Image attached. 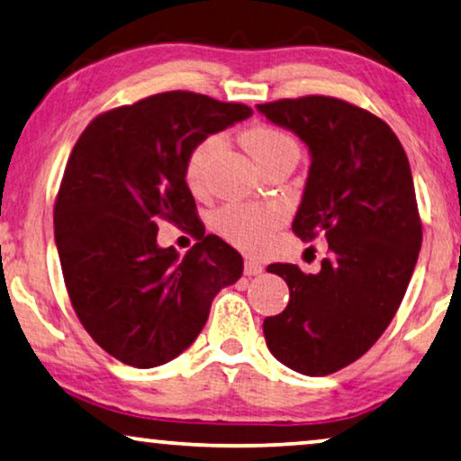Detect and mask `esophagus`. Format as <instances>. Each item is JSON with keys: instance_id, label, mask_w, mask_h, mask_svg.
Wrapping results in <instances>:
<instances>
[{"instance_id": "34e87169", "label": "esophagus", "mask_w": 461, "mask_h": 461, "mask_svg": "<svg viewBox=\"0 0 461 461\" xmlns=\"http://www.w3.org/2000/svg\"><path fill=\"white\" fill-rule=\"evenodd\" d=\"M243 270H245V275H248V276H258V275H262L264 267L258 260H254V258H245Z\"/></svg>"}]
</instances>
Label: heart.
<instances>
[{
    "label": "heart",
    "instance_id": "1",
    "mask_svg": "<svg viewBox=\"0 0 461 461\" xmlns=\"http://www.w3.org/2000/svg\"><path fill=\"white\" fill-rule=\"evenodd\" d=\"M222 136H207L188 155L185 166L186 185L193 193H201L207 182V167L213 153H216ZM245 144L256 157V161L267 163L273 157L285 153V150H298L295 142L283 131L268 128V125H256L245 134ZM283 220V210L276 205H248L232 203L218 212L216 229L226 241L235 243L243 249H262L270 241L276 226Z\"/></svg>",
    "mask_w": 461,
    "mask_h": 461
}]
</instances>
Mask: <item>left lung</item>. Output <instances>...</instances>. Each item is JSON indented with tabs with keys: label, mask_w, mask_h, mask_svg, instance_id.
<instances>
[{
	"label": "left lung",
	"mask_w": 461,
	"mask_h": 461,
	"mask_svg": "<svg viewBox=\"0 0 461 461\" xmlns=\"http://www.w3.org/2000/svg\"><path fill=\"white\" fill-rule=\"evenodd\" d=\"M256 109L308 147L311 169L292 229L302 241L325 235L331 249L317 275L270 264L289 302L264 319V338L285 367L330 375L377 342L411 281L421 248L411 167L394 131L344 100L285 98Z\"/></svg>",
	"instance_id": "8db88e82"
}]
</instances>
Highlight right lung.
<instances>
[{"label": "right lung", "instance_id": "right-lung-1", "mask_svg": "<svg viewBox=\"0 0 461 461\" xmlns=\"http://www.w3.org/2000/svg\"><path fill=\"white\" fill-rule=\"evenodd\" d=\"M251 117L245 104L203 94H155L103 113L68 157L54 207V239L68 298L100 348L138 369L191 346L243 258L205 235L185 178L191 150ZM186 225L198 243L180 258L156 243V222Z\"/></svg>", "mask_w": 461, "mask_h": 461}]
</instances>
